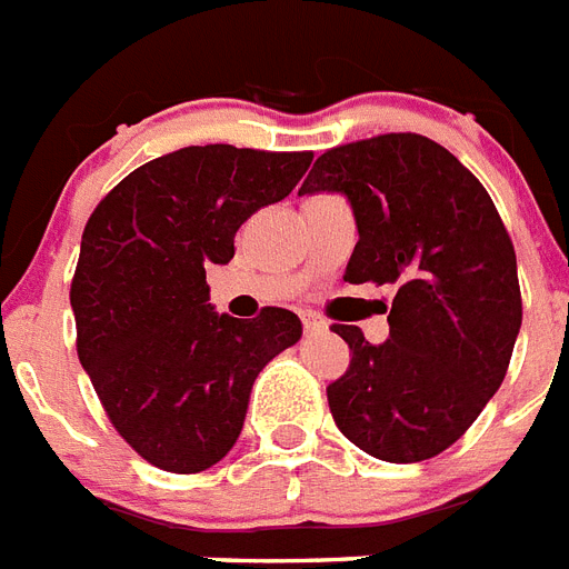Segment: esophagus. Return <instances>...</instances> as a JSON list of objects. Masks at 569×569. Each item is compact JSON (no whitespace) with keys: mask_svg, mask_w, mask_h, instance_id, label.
<instances>
[{"mask_svg":"<svg viewBox=\"0 0 569 569\" xmlns=\"http://www.w3.org/2000/svg\"><path fill=\"white\" fill-rule=\"evenodd\" d=\"M300 321H303V330L307 332H325L327 330V321L318 312L307 309V312H300Z\"/></svg>","mask_w":569,"mask_h":569,"instance_id":"obj_1","label":"esophagus"}]
</instances>
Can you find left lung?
Returning <instances> with one entry per match:
<instances>
[{"instance_id": "8db88e82", "label": "left lung", "mask_w": 569, "mask_h": 569, "mask_svg": "<svg viewBox=\"0 0 569 569\" xmlns=\"http://www.w3.org/2000/svg\"><path fill=\"white\" fill-rule=\"evenodd\" d=\"M345 192L359 242L348 283H395L389 341L332 325L350 365L327 386L341 436L409 465L456 445L509 371L523 321L517 257L491 196L429 137L380 133L318 157L300 196Z\"/></svg>"}]
</instances>
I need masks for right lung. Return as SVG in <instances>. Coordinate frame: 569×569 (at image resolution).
Returning a JSON list of instances; mask_svg holds the SVG:
<instances>
[{"label":"right lung","instance_id":"obj_1","mask_svg":"<svg viewBox=\"0 0 569 569\" xmlns=\"http://www.w3.org/2000/svg\"><path fill=\"white\" fill-rule=\"evenodd\" d=\"M309 163L312 151L189 146L133 169L87 219L69 289L78 359L154 468L201 473L224 459L257 373L300 339L289 309L212 312L207 266L230 262L242 221L283 201Z\"/></svg>","mask_w":569,"mask_h":569}]
</instances>
